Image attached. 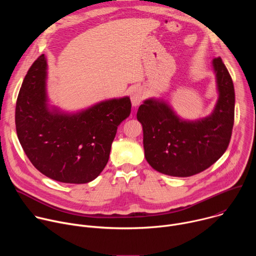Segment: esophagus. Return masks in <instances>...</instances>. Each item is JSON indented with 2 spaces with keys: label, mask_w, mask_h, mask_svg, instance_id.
Instances as JSON below:
<instances>
[{
  "label": "esophagus",
  "mask_w": 256,
  "mask_h": 256,
  "mask_svg": "<svg viewBox=\"0 0 256 256\" xmlns=\"http://www.w3.org/2000/svg\"><path fill=\"white\" fill-rule=\"evenodd\" d=\"M144 98V91L142 88H134L130 93V100L134 107H138Z\"/></svg>",
  "instance_id": "obj_1"
}]
</instances>
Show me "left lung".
I'll return each mask as SVG.
<instances>
[{"label": "left lung", "instance_id": "1", "mask_svg": "<svg viewBox=\"0 0 256 256\" xmlns=\"http://www.w3.org/2000/svg\"><path fill=\"white\" fill-rule=\"evenodd\" d=\"M218 99L202 118H182L163 98L151 97L138 107L144 158L156 171L174 177L198 174L221 158L234 124L235 92L221 58L212 60Z\"/></svg>", "mask_w": 256, "mask_h": 256}]
</instances>
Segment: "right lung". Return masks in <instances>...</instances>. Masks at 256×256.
I'll return each instance as SVG.
<instances>
[{
  "label": "right lung",
  "mask_w": 256,
  "mask_h": 256,
  "mask_svg": "<svg viewBox=\"0 0 256 256\" xmlns=\"http://www.w3.org/2000/svg\"><path fill=\"white\" fill-rule=\"evenodd\" d=\"M44 54L29 68L15 112L16 130L33 166L64 184L94 180L106 166L118 126L130 114L128 96L99 101L76 112L50 104Z\"/></svg>",
  "instance_id": "1"
}]
</instances>
